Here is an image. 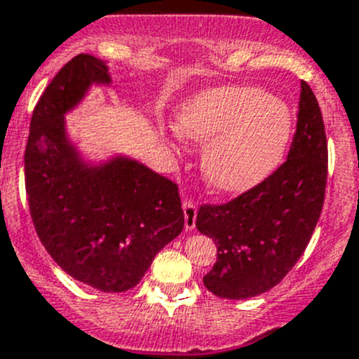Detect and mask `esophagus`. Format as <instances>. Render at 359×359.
Listing matches in <instances>:
<instances>
[{
  "mask_svg": "<svg viewBox=\"0 0 359 359\" xmlns=\"http://www.w3.org/2000/svg\"><path fill=\"white\" fill-rule=\"evenodd\" d=\"M184 208V226H186L187 231H193L194 226H196V215H198V206L193 200H184L182 203Z\"/></svg>",
  "mask_w": 359,
  "mask_h": 359,
  "instance_id": "34e87169",
  "label": "esophagus"
}]
</instances>
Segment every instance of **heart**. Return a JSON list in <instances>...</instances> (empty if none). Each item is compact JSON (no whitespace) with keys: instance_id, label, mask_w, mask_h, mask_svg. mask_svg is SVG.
Segmentation results:
<instances>
[{"instance_id":"b5f03b06","label":"heart","mask_w":359,"mask_h":359,"mask_svg":"<svg viewBox=\"0 0 359 359\" xmlns=\"http://www.w3.org/2000/svg\"><path fill=\"white\" fill-rule=\"evenodd\" d=\"M177 128L206 144L201 170L222 193H243L278 166L292 135V112L253 86H224L182 107Z\"/></svg>"}]
</instances>
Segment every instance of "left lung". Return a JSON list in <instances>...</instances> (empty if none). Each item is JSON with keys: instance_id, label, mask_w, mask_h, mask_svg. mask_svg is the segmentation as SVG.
Returning <instances> with one entry per match:
<instances>
[{"instance_id": "left-lung-1", "label": "left lung", "mask_w": 359, "mask_h": 359, "mask_svg": "<svg viewBox=\"0 0 359 359\" xmlns=\"http://www.w3.org/2000/svg\"><path fill=\"white\" fill-rule=\"evenodd\" d=\"M328 146L313 90L300 81L297 130L287 161L234 200L200 206L196 227L217 245L203 278L220 299H250L276 287L309 243L325 201Z\"/></svg>"}]
</instances>
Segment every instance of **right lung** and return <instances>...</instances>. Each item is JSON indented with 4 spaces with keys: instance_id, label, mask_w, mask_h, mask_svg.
Masks as SVG:
<instances>
[{
    "instance_id": "obj_1",
    "label": "right lung",
    "mask_w": 359,
    "mask_h": 359,
    "mask_svg": "<svg viewBox=\"0 0 359 359\" xmlns=\"http://www.w3.org/2000/svg\"><path fill=\"white\" fill-rule=\"evenodd\" d=\"M106 64L79 53L39 97L24 154L25 193L39 241L74 280L121 293L144 278L156 253L184 229L179 186L140 163L116 158L92 168L67 142L64 112Z\"/></svg>"
}]
</instances>
